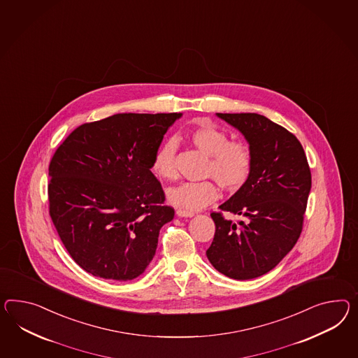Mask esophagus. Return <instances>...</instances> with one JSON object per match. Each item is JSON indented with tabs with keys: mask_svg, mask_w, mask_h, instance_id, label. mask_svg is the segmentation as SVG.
I'll list each match as a JSON object with an SVG mask.
<instances>
[{
	"mask_svg": "<svg viewBox=\"0 0 358 358\" xmlns=\"http://www.w3.org/2000/svg\"><path fill=\"white\" fill-rule=\"evenodd\" d=\"M176 215L178 217H180V218H192L193 213H191V211H187V210H182V209H178L176 210Z\"/></svg>",
	"mask_w": 358,
	"mask_h": 358,
	"instance_id": "1",
	"label": "esophagus"
}]
</instances>
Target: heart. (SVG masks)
<instances>
[{"label": "heart", "instance_id": "heart-1", "mask_svg": "<svg viewBox=\"0 0 358 358\" xmlns=\"http://www.w3.org/2000/svg\"><path fill=\"white\" fill-rule=\"evenodd\" d=\"M188 140L203 155L210 157L208 174L226 191L234 192L247 182L252 169V152L247 143L240 140H229L224 131L209 123H201L193 127ZM175 153L176 141L169 138L162 143L153 156L152 169L162 179H175ZM218 199V188L210 182H187L171 187L167 191V200L179 209L197 211Z\"/></svg>", "mask_w": 358, "mask_h": 358}]
</instances>
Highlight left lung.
<instances>
[{"label": "left lung", "mask_w": 358, "mask_h": 358, "mask_svg": "<svg viewBox=\"0 0 358 358\" xmlns=\"http://www.w3.org/2000/svg\"><path fill=\"white\" fill-rule=\"evenodd\" d=\"M215 115L245 138L252 169L220 213H211L215 234L206 256L223 275L248 280L273 270L300 238L312 175L303 145L285 127L256 113Z\"/></svg>", "instance_id": "left-lung-1"}]
</instances>
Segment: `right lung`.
Returning <instances> with one entry per match:
<instances>
[{
    "instance_id": "1",
    "label": "right lung",
    "mask_w": 358,
    "mask_h": 358,
    "mask_svg": "<svg viewBox=\"0 0 358 358\" xmlns=\"http://www.w3.org/2000/svg\"><path fill=\"white\" fill-rule=\"evenodd\" d=\"M169 114H114L73 129L49 165V213L73 261L110 280L141 275L156 255L159 229L174 218L150 171Z\"/></svg>"
}]
</instances>
